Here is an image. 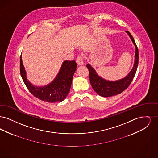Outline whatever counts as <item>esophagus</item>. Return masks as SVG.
Wrapping results in <instances>:
<instances>
[{
	"instance_id": "esophagus-1",
	"label": "esophagus",
	"mask_w": 158,
	"mask_h": 158,
	"mask_svg": "<svg viewBox=\"0 0 158 158\" xmlns=\"http://www.w3.org/2000/svg\"><path fill=\"white\" fill-rule=\"evenodd\" d=\"M76 63L79 66H81L83 64V57L82 56L77 57V58L76 59Z\"/></svg>"
}]
</instances>
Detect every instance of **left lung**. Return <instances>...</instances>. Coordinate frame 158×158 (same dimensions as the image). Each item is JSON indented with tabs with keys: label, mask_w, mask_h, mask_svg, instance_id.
<instances>
[{
	"label": "left lung",
	"mask_w": 158,
	"mask_h": 158,
	"mask_svg": "<svg viewBox=\"0 0 158 158\" xmlns=\"http://www.w3.org/2000/svg\"><path fill=\"white\" fill-rule=\"evenodd\" d=\"M126 32L135 46V52L133 66L124 77L115 81H108L98 75L96 70L92 67L90 64L86 65L89 70L90 85L94 91L101 97H110L120 94L127 88L135 75L139 63V51L132 35L128 31Z\"/></svg>",
	"instance_id": "8db88e82"
}]
</instances>
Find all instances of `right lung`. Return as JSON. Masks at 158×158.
Wrapping results in <instances>:
<instances>
[{"label":"right lung","instance_id":"add662e5","mask_svg":"<svg viewBox=\"0 0 158 158\" xmlns=\"http://www.w3.org/2000/svg\"><path fill=\"white\" fill-rule=\"evenodd\" d=\"M77 68L75 60L63 62L58 74L52 82L45 86L33 85L28 80L23 64L22 54L20 57V72L23 81L31 93L36 98L47 102L63 101L70 92L73 75Z\"/></svg>","mask_w":158,"mask_h":158}]
</instances>
